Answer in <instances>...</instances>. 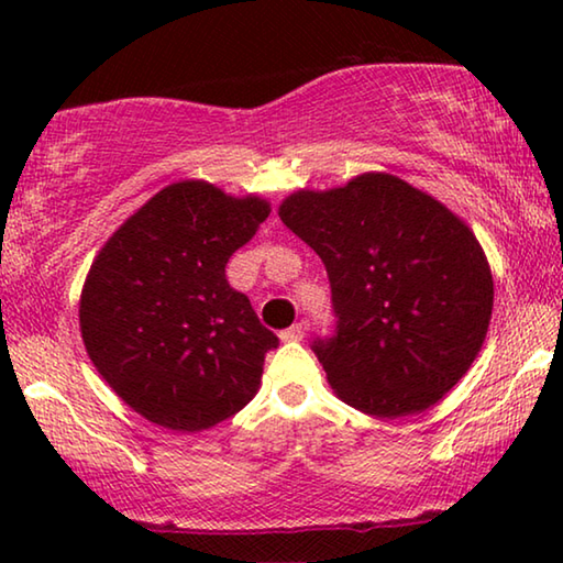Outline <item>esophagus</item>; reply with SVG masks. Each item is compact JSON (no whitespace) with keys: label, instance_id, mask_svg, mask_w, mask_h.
Segmentation results:
<instances>
[{"label":"esophagus","instance_id":"obj_1","mask_svg":"<svg viewBox=\"0 0 563 563\" xmlns=\"http://www.w3.org/2000/svg\"><path fill=\"white\" fill-rule=\"evenodd\" d=\"M302 335H305L302 322H295V325H290L288 330L280 332V340L283 342H298V340H302Z\"/></svg>","mask_w":563,"mask_h":563}]
</instances>
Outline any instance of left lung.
Here are the masks:
<instances>
[{
	"label": "left lung",
	"instance_id": "1",
	"mask_svg": "<svg viewBox=\"0 0 563 563\" xmlns=\"http://www.w3.org/2000/svg\"><path fill=\"white\" fill-rule=\"evenodd\" d=\"M278 216L325 263L338 325L312 350L342 402L383 419L440 402L492 320V271L470 225L393 174L295 190Z\"/></svg>",
	"mask_w": 563,
	"mask_h": 563
}]
</instances>
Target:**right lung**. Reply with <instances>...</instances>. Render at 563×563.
Wrapping results in <instances>:
<instances>
[{"instance_id":"right-lung-1","label":"right lung","mask_w":563,"mask_h":563,"mask_svg":"<svg viewBox=\"0 0 563 563\" xmlns=\"http://www.w3.org/2000/svg\"><path fill=\"white\" fill-rule=\"evenodd\" d=\"M258 196L180 180L146 201L91 263L79 302L89 357L133 412L201 432L251 402L278 338L225 280L268 218Z\"/></svg>"}]
</instances>
